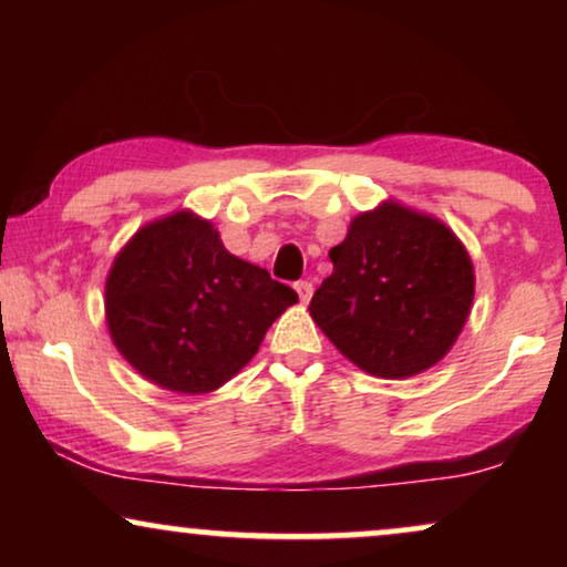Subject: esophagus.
<instances>
[{"label": "esophagus", "instance_id": "34e87169", "mask_svg": "<svg viewBox=\"0 0 567 567\" xmlns=\"http://www.w3.org/2000/svg\"><path fill=\"white\" fill-rule=\"evenodd\" d=\"M293 289H297V293H299V299H301V305H307L309 299H312V284L309 281H297L293 284Z\"/></svg>", "mask_w": 567, "mask_h": 567}]
</instances>
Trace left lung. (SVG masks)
<instances>
[{"label": "left lung", "instance_id": "1", "mask_svg": "<svg viewBox=\"0 0 567 567\" xmlns=\"http://www.w3.org/2000/svg\"><path fill=\"white\" fill-rule=\"evenodd\" d=\"M330 260L309 315L361 371L408 379L452 351L475 299V268L444 221L382 200L353 216Z\"/></svg>", "mask_w": 567, "mask_h": 567}]
</instances>
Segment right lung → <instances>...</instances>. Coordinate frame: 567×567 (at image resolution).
I'll list each match as a JSON object with an SVG mask.
<instances>
[{
    "label": "right lung",
    "instance_id": "1",
    "mask_svg": "<svg viewBox=\"0 0 567 567\" xmlns=\"http://www.w3.org/2000/svg\"><path fill=\"white\" fill-rule=\"evenodd\" d=\"M297 291L224 247L181 208L144 224L105 278L113 346L146 382L177 394L219 390L258 353Z\"/></svg>",
    "mask_w": 567,
    "mask_h": 567
}]
</instances>
